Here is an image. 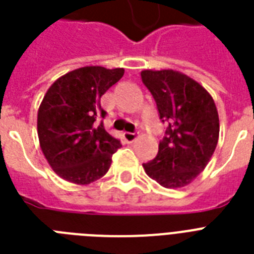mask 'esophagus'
I'll list each match as a JSON object with an SVG mask.
<instances>
[{"mask_svg":"<svg viewBox=\"0 0 254 254\" xmlns=\"http://www.w3.org/2000/svg\"><path fill=\"white\" fill-rule=\"evenodd\" d=\"M123 138L127 141V142H133L137 138V134L135 133H130V131H125L123 133Z\"/></svg>","mask_w":254,"mask_h":254,"instance_id":"esophagus-1","label":"esophagus"}]
</instances>
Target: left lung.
<instances>
[{
  "mask_svg": "<svg viewBox=\"0 0 254 254\" xmlns=\"http://www.w3.org/2000/svg\"><path fill=\"white\" fill-rule=\"evenodd\" d=\"M167 124L158 154L143 163L145 173L166 189H179L204 170L219 139V115L212 96L197 81L173 69L141 72Z\"/></svg>",
  "mask_w": 254,
  "mask_h": 254,
  "instance_id": "obj_1",
  "label": "left lung"
}]
</instances>
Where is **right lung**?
<instances>
[{
  "label": "right lung",
  "instance_id": "add662e5",
  "mask_svg": "<svg viewBox=\"0 0 254 254\" xmlns=\"http://www.w3.org/2000/svg\"><path fill=\"white\" fill-rule=\"evenodd\" d=\"M124 68L88 65L59 77L38 111V137L47 162L61 178L89 185L104 177L121 143L104 129L100 99L123 77Z\"/></svg>",
  "mask_w": 254,
  "mask_h": 254
}]
</instances>
